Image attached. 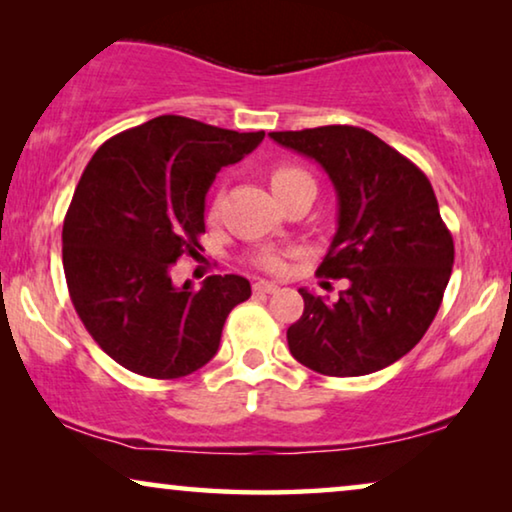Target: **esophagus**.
<instances>
[{"label":"esophagus","mask_w":512,"mask_h":512,"mask_svg":"<svg viewBox=\"0 0 512 512\" xmlns=\"http://www.w3.org/2000/svg\"><path fill=\"white\" fill-rule=\"evenodd\" d=\"M277 289H279V286L275 282H265V279H258V282L254 284L256 293H275Z\"/></svg>","instance_id":"obj_1"}]
</instances>
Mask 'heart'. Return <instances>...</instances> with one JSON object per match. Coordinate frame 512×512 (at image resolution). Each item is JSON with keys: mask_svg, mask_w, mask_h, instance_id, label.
I'll list each match as a JSON object with an SVG mask.
<instances>
[{"mask_svg": "<svg viewBox=\"0 0 512 512\" xmlns=\"http://www.w3.org/2000/svg\"><path fill=\"white\" fill-rule=\"evenodd\" d=\"M300 181H312V177L296 165H279L270 174V184H272V188H275V193L284 191V188H291L293 184H300ZM214 212H216V200L212 202V207H209V214H214ZM249 261H251V265H256L258 270L282 272L286 268V251L261 249V251H256V254H251Z\"/></svg>", "mask_w": 512, "mask_h": 512, "instance_id": "b5f03b06", "label": "heart"}]
</instances>
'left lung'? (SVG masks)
<instances>
[{"instance_id": "obj_1", "label": "left lung", "mask_w": 512, "mask_h": 512, "mask_svg": "<svg viewBox=\"0 0 512 512\" xmlns=\"http://www.w3.org/2000/svg\"><path fill=\"white\" fill-rule=\"evenodd\" d=\"M317 160L338 193V230L317 275L347 279L335 300L298 289L293 359L314 373L359 377L401 359L436 317L454 263L431 181L415 163L354 125L270 132Z\"/></svg>"}]
</instances>
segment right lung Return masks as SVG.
Wrapping results in <instances>:
<instances>
[{
    "label": "right lung",
    "instance_id": "add662e5",
    "mask_svg": "<svg viewBox=\"0 0 512 512\" xmlns=\"http://www.w3.org/2000/svg\"><path fill=\"white\" fill-rule=\"evenodd\" d=\"M263 137L167 114L107 139L90 158L62 226V265L83 326L123 368L177 380L212 361L251 286L212 275L198 291L191 282L177 289L170 272L202 249L216 172Z\"/></svg>",
    "mask_w": 512,
    "mask_h": 512
}]
</instances>
